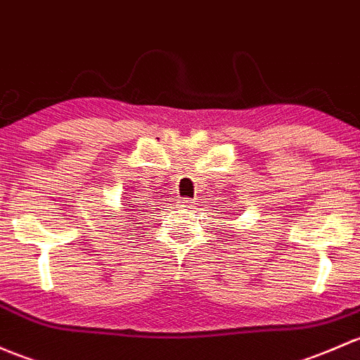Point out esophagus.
<instances>
[{"mask_svg":"<svg viewBox=\"0 0 360 360\" xmlns=\"http://www.w3.org/2000/svg\"><path fill=\"white\" fill-rule=\"evenodd\" d=\"M191 205H193V200L190 198H184L183 202H179V207H184V209H190Z\"/></svg>","mask_w":360,"mask_h":360,"instance_id":"esophagus-1","label":"esophagus"}]
</instances>
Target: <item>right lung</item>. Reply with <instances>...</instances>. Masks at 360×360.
Listing matches in <instances>:
<instances>
[{
	"instance_id": "right-lung-1",
	"label": "right lung",
	"mask_w": 360,
	"mask_h": 360,
	"mask_svg": "<svg viewBox=\"0 0 360 360\" xmlns=\"http://www.w3.org/2000/svg\"><path fill=\"white\" fill-rule=\"evenodd\" d=\"M126 205H127V207H131V209H127V210H129V212H131V210L134 212L136 209H138V207H141V203H134V200H131V202H127Z\"/></svg>"
}]
</instances>
